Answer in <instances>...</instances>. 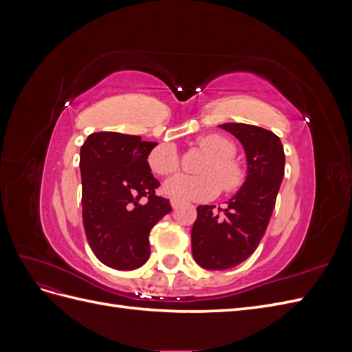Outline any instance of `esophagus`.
Segmentation results:
<instances>
[{
    "mask_svg": "<svg viewBox=\"0 0 352 352\" xmlns=\"http://www.w3.org/2000/svg\"><path fill=\"white\" fill-rule=\"evenodd\" d=\"M170 204H172L173 210H176V208L180 206V202H179L177 199H170Z\"/></svg>",
    "mask_w": 352,
    "mask_h": 352,
    "instance_id": "34e87169",
    "label": "esophagus"
}]
</instances>
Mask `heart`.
I'll return each mask as SVG.
<instances>
[{
	"mask_svg": "<svg viewBox=\"0 0 352 352\" xmlns=\"http://www.w3.org/2000/svg\"><path fill=\"white\" fill-rule=\"evenodd\" d=\"M197 146L207 158L198 167L199 176H176L164 184V194L177 201H208L225 192H233L243 182L239 163L233 158L235 145L228 138L210 133L197 140ZM148 166L158 176H172L179 172L180 160L172 144H163L148 155Z\"/></svg>",
	"mask_w": 352,
	"mask_h": 352,
	"instance_id": "heart-1",
	"label": "heart"
}]
</instances>
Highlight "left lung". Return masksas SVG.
Wrapping results in <instances>:
<instances>
[{"label":"left lung","instance_id":"8db88e82","mask_svg":"<svg viewBox=\"0 0 352 352\" xmlns=\"http://www.w3.org/2000/svg\"><path fill=\"white\" fill-rule=\"evenodd\" d=\"M219 127L236 136L247 155L245 184L225 208L198 206L190 232L192 255L201 267L226 270L258 247L272 217L285 175L283 145L273 132L245 123Z\"/></svg>","mask_w":352,"mask_h":352}]
</instances>
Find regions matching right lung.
<instances>
[{
    "label": "right lung",
    "mask_w": 352,
    "mask_h": 352,
    "mask_svg": "<svg viewBox=\"0 0 352 352\" xmlns=\"http://www.w3.org/2000/svg\"><path fill=\"white\" fill-rule=\"evenodd\" d=\"M157 142L117 132L91 133L80 146L82 219L91 250L117 270L150 257V232L172 211L146 158Z\"/></svg>",
    "instance_id": "obj_1"
}]
</instances>
